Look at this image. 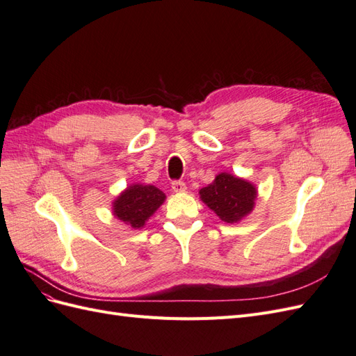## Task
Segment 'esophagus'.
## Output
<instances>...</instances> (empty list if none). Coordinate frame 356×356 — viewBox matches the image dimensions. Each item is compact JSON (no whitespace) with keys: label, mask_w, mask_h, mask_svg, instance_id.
Here are the masks:
<instances>
[{"label":"esophagus","mask_w":356,"mask_h":356,"mask_svg":"<svg viewBox=\"0 0 356 356\" xmlns=\"http://www.w3.org/2000/svg\"><path fill=\"white\" fill-rule=\"evenodd\" d=\"M172 188H174V191H177V193H182V191H186V182H182V181H172Z\"/></svg>","instance_id":"1"}]
</instances>
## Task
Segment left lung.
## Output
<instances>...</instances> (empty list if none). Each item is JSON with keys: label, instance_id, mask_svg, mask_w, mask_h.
Here are the masks:
<instances>
[{"label": "left lung", "instance_id": "8db88e82", "mask_svg": "<svg viewBox=\"0 0 356 356\" xmlns=\"http://www.w3.org/2000/svg\"><path fill=\"white\" fill-rule=\"evenodd\" d=\"M257 190L250 182L220 174L212 184L200 190L202 200L225 222H238L254 208Z\"/></svg>", "mask_w": 356, "mask_h": 356}]
</instances>
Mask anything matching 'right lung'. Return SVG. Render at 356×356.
Wrapping results in <instances>:
<instances>
[{"mask_svg":"<svg viewBox=\"0 0 356 356\" xmlns=\"http://www.w3.org/2000/svg\"><path fill=\"white\" fill-rule=\"evenodd\" d=\"M165 197V193L154 186H131L114 202V215L131 227L141 229Z\"/></svg>","mask_w":356,"mask_h":356,"instance_id":"right-lung-1","label":"right lung"}]
</instances>
